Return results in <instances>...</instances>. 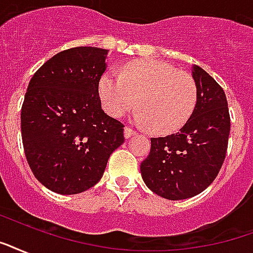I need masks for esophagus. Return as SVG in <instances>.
<instances>
[{"label": "esophagus", "mask_w": 253, "mask_h": 253, "mask_svg": "<svg viewBox=\"0 0 253 253\" xmlns=\"http://www.w3.org/2000/svg\"><path fill=\"white\" fill-rule=\"evenodd\" d=\"M135 134H136V132H135L132 128H130V127H125V138H131V136Z\"/></svg>", "instance_id": "34e87169"}]
</instances>
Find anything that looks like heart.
Segmentation results:
<instances>
[{
  "mask_svg": "<svg viewBox=\"0 0 253 253\" xmlns=\"http://www.w3.org/2000/svg\"><path fill=\"white\" fill-rule=\"evenodd\" d=\"M102 105L110 115L121 117L139 98L135 122L155 134H169L184 126L198 103V84L172 65L144 59L127 65L121 74L106 71L98 84Z\"/></svg>",
  "mask_w": 253,
  "mask_h": 253,
  "instance_id": "heart-1",
  "label": "heart"
}]
</instances>
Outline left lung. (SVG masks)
<instances>
[{"instance_id":"obj_1","label":"left lung","mask_w":253,"mask_h":253,"mask_svg":"<svg viewBox=\"0 0 253 253\" xmlns=\"http://www.w3.org/2000/svg\"><path fill=\"white\" fill-rule=\"evenodd\" d=\"M198 84L195 111L176 134L151 138L140 165L146 186L169 200L188 199L211 184L220 171L231 130L224 90L202 67L192 66Z\"/></svg>"}]
</instances>
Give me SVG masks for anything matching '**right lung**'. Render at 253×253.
I'll return each mask as SVG.
<instances>
[{
    "label": "right lung",
    "mask_w": 253,
    "mask_h": 253,
    "mask_svg": "<svg viewBox=\"0 0 253 253\" xmlns=\"http://www.w3.org/2000/svg\"><path fill=\"white\" fill-rule=\"evenodd\" d=\"M109 50L80 46L46 61L21 109L25 157L46 188L74 195L99 182L123 125L102 110L98 84Z\"/></svg>",
    "instance_id": "obj_1"
}]
</instances>
